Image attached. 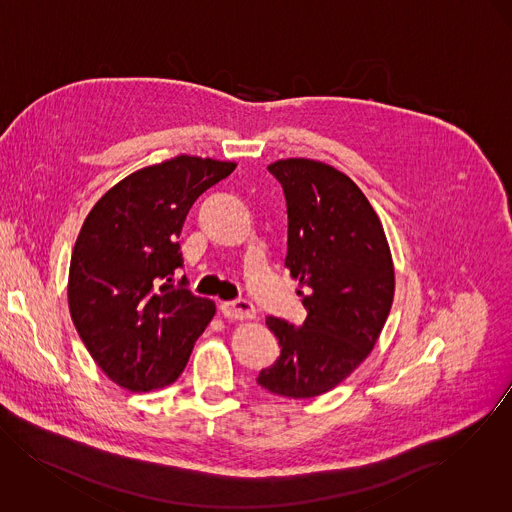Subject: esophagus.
Listing matches in <instances>:
<instances>
[{
	"instance_id": "1",
	"label": "esophagus",
	"mask_w": 512,
	"mask_h": 512,
	"mask_svg": "<svg viewBox=\"0 0 512 512\" xmlns=\"http://www.w3.org/2000/svg\"><path fill=\"white\" fill-rule=\"evenodd\" d=\"M220 310L224 317L228 319H245V317H255V306L249 300L237 298V300H228L220 304Z\"/></svg>"
}]
</instances>
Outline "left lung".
I'll list each match as a JSON object with an SVG mask.
<instances>
[{
    "label": "left lung",
    "instance_id": "obj_1",
    "mask_svg": "<svg viewBox=\"0 0 512 512\" xmlns=\"http://www.w3.org/2000/svg\"><path fill=\"white\" fill-rule=\"evenodd\" d=\"M267 169L286 198L284 267L308 315L300 327L267 317L280 356L257 384L306 399L333 390L374 349L394 302V263L374 208L345 173L302 158Z\"/></svg>",
    "mask_w": 512,
    "mask_h": 512
}]
</instances>
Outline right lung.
<instances>
[{
  "label": "right lung",
  "instance_id": "add662e5",
  "mask_svg": "<svg viewBox=\"0 0 512 512\" xmlns=\"http://www.w3.org/2000/svg\"><path fill=\"white\" fill-rule=\"evenodd\" d=\"M236 163L179 158L140 169L101 198L79 232L68 282L72 321L97 366L120 388L175 382L216 306L195 296L177 237L189 208Z\"/></svg>",
  "mask_w": 512,
  "mask_h": 512
}]
</instances>
